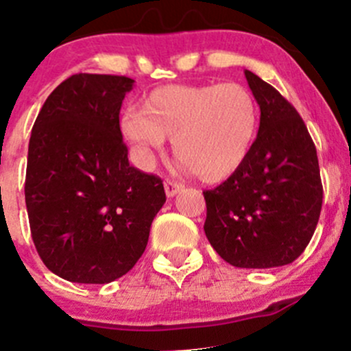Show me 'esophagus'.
<instances>
[{
  "mask_svg": "<svg viewBox=\"0 0 351 351\" xmlns=\"http://www.w3.org/2000/svg\"><path fill=\"white\" fill-rule=\"evenodd\" d=\"M183 186H185V185H183V183L175 182V180H166V182H165L166 195H168V197L176 195V193H178V192H182Z\"/></svg>",
  "mask_w": 351,
  "mask_h": 351,
  "instance_id": "esophagus-1",
  "label": "esophagus"
}]
</instances>
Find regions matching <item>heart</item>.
<instances>
[{
  "label": "heart",
  "mask_w": 351,
  "mask_h": 351,
  "mask_svg": "<svg viewBox=\"0 0 351 351\" xmlns=\"http://www.w3.org/2000/svg\"><path fill=\"white\" fill-rule=\"evenodd\" d=\"M121 135L144 158L165 151L166 138L199 180L223 182L237 173L254 147L258 106L240 84L166 85L141 108L121 114Z\"/></svg>",
  "instance_id": "heart-1"
}]
</instances>
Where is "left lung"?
I'll use <instances>...</instances> for the list:
<instances>
[{
  "mask_svg": "<svg viewBox=\"0 0 351 351\" xmlns=\"http://www.w3.org/2000/svg\"><path fill=\"white\" fill-rule=\"evenodd\" d=\"M261 108L258 134L241 168L206 190L204 231L234 267L291 264L311 241L322 207L317 151L298 111L273 85L245 70Z\"/></svg>",
  "mask_w": 351,
  "mask_h": 351,
  "instance_id": "left-lung-1",
  "label": "left lung"
}]
</instances>
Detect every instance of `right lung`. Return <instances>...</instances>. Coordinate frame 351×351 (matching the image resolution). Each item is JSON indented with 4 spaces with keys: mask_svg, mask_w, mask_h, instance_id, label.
<instances>
[{
    "mask_svg": "<svg viewBox=\"0 0 351 351\" xmlns=\"http://www.w3.org/2000/svg\"><path fill=\"white\" fill-rule=\"evenodd\" d=\"M134 80L77 73L49 94L29 142L25 204L46 267L73 283L127 274L166 202L159 176L128 162L120 110Z\"/></svg>",
    "mask_w": 351,
    "mask_h": 351,
    "instance_id": "right-lung-1",
    "label": "right lung"
}]
</instances>
